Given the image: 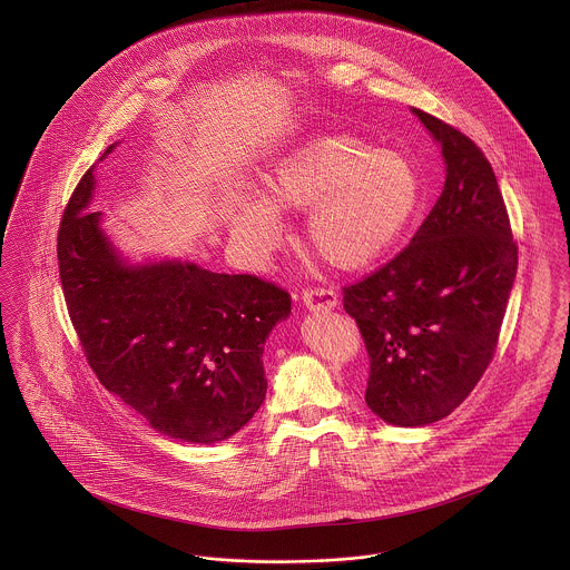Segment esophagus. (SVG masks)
<instances>
[{
    "instance_id": "34e87169",
    "label": "esophagus",
    "mask_w": 570,
    "mask_h": 570,
    "mask_svg": "<svg viewBox=\"0 0 570 570\" xmlns=\"http://www.w3.org/2000/svg\"><path fill=\"white\" fill-rule=\"evenodd\" d=\"M301 301H303L305 309H309V312H321V309H335V305H337V296H335V292H333V289H323V287L303 292Z\"/></svg>"
}]
</instances>
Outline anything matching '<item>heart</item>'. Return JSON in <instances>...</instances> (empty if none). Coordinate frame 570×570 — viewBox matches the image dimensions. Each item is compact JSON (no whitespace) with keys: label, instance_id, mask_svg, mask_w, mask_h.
Masks as SVG:
<instances>
[{"label":"heart","instance_id":"obj_1","mask_svg":"<svg viewBox=\"0 0 570 570\" xmlns=\"http://www.w3.org/2000/svg\"><path fill=\"white\" fill-rule=\"evenodd\" d=\"M258 196L228 217L230 237L249 258L283 242L276 213H305L303 237L328 265L357 272L380 261L406 230L419 204V177L406 158L353 136H325L267 164Z\"/></svg>","mask_w":570,"mask_h":570}]
</instances>
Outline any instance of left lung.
<instances>
[{"instance_id": "left-lung-1", "label": "left lung", "mask_w": 570, "mask_h": 570, "mask_svg": "<svg viewBox=\"0 0 570 570\" xmlns=\"http://www.w3.org/2000/svg\"><path fill=\"white\" fill-rule=\"evenodd\" d=\"M412 114L441 147V197L404 252L344 289V309L371 357L366 406L400 428L434 423L474 391L493 357L518 269L483 151L439 118Z\"/></svg>"}]
</instances>
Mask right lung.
Returning <instances> with one entry per match:
<instances>
[{
    "label": "right lung",
    "mask_w": 570,
    "mask_h": 570,
    "mask_svg": "<svg viewBox=\"0 0 570 570\" xmlns=\"http://www.w3.org/2000/svg\"><path fill=\"white\" fill-rule=\"evenodd\" d=\"M94 170L70 197L57 245L87 362L164 436L226 441L265 402V340L289 318L292 301L249 274H217L181 258L129 261L107 235L102 213L89 210Z\"/></svg>",
    "instance_id": "right-lung-1"
}]
</instances>
